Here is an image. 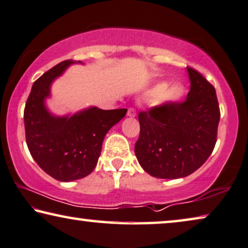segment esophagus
Returning a JSON list of instances; mask_svg holds the SVG:
<instances>
[{"instance_id": "1", "label": "esophagus", "mask_w": 248, "mask_h": 248, "mask_svg": "<svg viewBox=\"0 0 248 248\" xmlns=\"http://www.w3.org/2000/svg\"><path fill=\"white\" fill-rule=\"evenodd\" d=\"M127 116L129 118H135L136 117V110L132 109V108H129L128 112H127Z\"/></svg>"}]
</instances>
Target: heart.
<instances>
[{
    "mask_svg": "<svg viewBox=\"0 0 248 248\" xmlns=\"http://www.w3.org/2000/svg\"><path fill=\"white\" fill-rule=\"evenodd\" d=\"M186 94V89L182 84L175 83L170 85L167 82H158L147 91L151 99H157L159 104H174L180 102Z\"/></svg>",
    "mask_w": 248,
    "mask_h": 248,
    "instance_id": "1",
    "label": "heart"
}]
</instances>
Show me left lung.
Returning a JSON list of instances; mask_svg holds the SVG:
<instances>
[{"label": "left lung", "instance_id": "8db88e82", "mask_svg": "<svg viewBox=\"0 0 248 248\" xmlns=\"http://www.w3.org/2000/svg\"><path fill=\"white\" fill-rule=\"evenodd\" d=\"M191 82L186 100L140 112L135 154L149 175L180 179L203 165L217 141L220 111L216 90L200 73L186 67Z\"/></svg>", "mask_w": 248, "mask_h": 248}]
</instances>
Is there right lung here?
<instances>
[{
	"instance_id": "right-lung-1",
	"label": "right lung",
	"mask_w": 248,
	"mask_h": 248,
	"mask_svg": "<svg viewBox=\"0 0 248 248\" xmlns=\"http://www.w3.org/2000/svg\"><path fill=\"white\" fill-rule=\"evenodd\" d=\"M59 62L33 83L24 108L26 140L36 163L62 182L83 179L96 166L108 131L127 113V109L102 110L89 107L74 114L56 116L47 108L51 85L71 65Z\"/></svg>"
}]
</instances>
